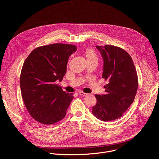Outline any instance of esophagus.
<instances>
[{
	"label": "esophagus",
	"instance_id": "1",
	"mask_svg": "<svg viewBox=\"0 0 159 159\" xmlns=\"http://www.w3.org/2000/svg\"><path fill=\"white\" fill-rule=\"evenodd\" d=\"M78 93H79V95L82 96H86V95L87 94V93H84V92H82V91H79Z\"/></svg>",
	"mask_w": 159,
	"mask_h": 159
}]
</instances>
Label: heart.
<instances>
[{"label":"heart","instance_id":"heart-1","mask_svg":"<svg viewBox=\"0 0 159 159\" xmlns=\"http://www.w3.org/2000/svg\"><path fill=\"white\" fill-rule=\"evenodd\" d=\"M84 53H85V55L86 57L87 61L92 60H98V56H97L96 53H95V52L92 48H88L85 49Z\"/></svg>","mask_w":159,"mask_h":159}]
</instances>
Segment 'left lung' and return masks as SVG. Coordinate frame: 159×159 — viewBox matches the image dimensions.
Here are the masks:
<instances>
[{"label":"left lung","instance_id":"obj_1","mask_svg":"<svg viewBox=\"0 0 159 159\" xmlns=\"http://www.w3.org/2000/svg\"><path fill=\"white\" fill-rule=\"evenodd\" d=\"M104 60L102 77L109 83L106 94H96V104L93 114L103 121L115 120L133 103L137 92V70L130 55L123 48L113 45L96 46Z\"/></svg>","mask_w":159,"mask_h":159}]
</instances>
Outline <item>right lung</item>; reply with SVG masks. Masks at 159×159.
Returning <instances> with one entry per match:
<instances>
[{
	"mask_svg": "<svg viewBox=\"0 0 159 159\" xmlns=\"http://www.w3.org/2000/svg\"><path fill=\"white\" fill-rule=\"evenodd\" d=\"M76 50L75 45L54 43L35 48L25 60L20 75L21 94L38 122L49 125L65 118L74 96L57 82L62 80L69 58Z\"/></svg>",
	"mask_w": 159,
	"mask_h": 159,
	"instance_id": "obj_1",
	"label": "right lung"
}]
</instances>
